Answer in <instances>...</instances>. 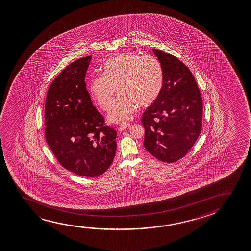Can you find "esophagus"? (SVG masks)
<instances>
[{
    "instance_id": "esophagus-1",
    "label": "esophagus",
    "mask_w": 251,
    "mask_h": 251,
    "mask_svg": "<svg viewBox=\"0 0 251 251\" xmlns=\"http://www.w3.org/2000/svg\"><path fill=\"white\" fill-rule=\"evenodd\" d=\"M129 126H130V124H121V125H119V126L117 127V129L119 131H124L125 130L127 127H129Z\"/></svg>"
}]
</instances>
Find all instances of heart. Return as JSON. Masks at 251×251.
<instances>
[{"label":"heart","mask_w":251,"mask_h":251,"mask_svg":"<svg viewBox=\"0 0 251 251\" xmlns=\"http://www.w3.org/2000/svg\"><path fill=\"white\" fill-rule=\"evenodd\" d=\"M164 80V69L154 56L122 53L103 63V76L90 81V93L98 106L107 110L117 90L121 97L110 107L108 120L125 124L134 117L138 105L149 106L158 100Z\"/></svg>","instance_id":"obj_1"}]
</instances>
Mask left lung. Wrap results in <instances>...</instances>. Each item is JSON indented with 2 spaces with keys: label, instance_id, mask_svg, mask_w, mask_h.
<instances>
[{
  "label": "left lung",
  "instance_id": "obj_1",
  "mask_svg": "<svg viewBox=\"0 0 251 251\" xmlns=\"http://www.w3.org/2000/svg\"><path fill=\"white\" fill-rule=\"evenodd\" d=\"M164 69L158 100L142 115L146 150L160 161L183 158L196 143L202 126V99L195 77L174 55L152 49Z\"/></svg>",
  "mask_w": 251,
  "mask_h": 251
}]
</instances>
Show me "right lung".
I'll return each mask as SVG.
<instances>
[{
  "label": "right lung",
  "instance_id": "right-lung-1",
  "mask_svg": "<svg viewBox=\"0 0 251 251\" xmlns=\"http://www.w3.org/2000/svg\"><path fill=\"white\" fill-rule=\"evenodd\" d=\"M92 55L67 66L45 101V139L59 163L77 175L96 177L106 172L117 150V131L104 124L93 106L85 77Z\"/></svg>",
  "mask_w": 251,
  "mask_h": 251
}]
</instances>
